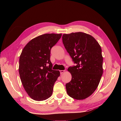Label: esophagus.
<instances>
[{"label":"esophagus","mask_w":121,"mask_h":121,"mask_svg":"<svg viewBox=\"0 0 121 121\" xmlns=\"http://www.w3.org/2000/svg\"><path fill=\"white\" fill-rule=\"evenodd\" d=\"M65 70H60V74L61 75H62V74L65 72Z\"/></svg>","instance_id":"obj_1"}]
</instances>
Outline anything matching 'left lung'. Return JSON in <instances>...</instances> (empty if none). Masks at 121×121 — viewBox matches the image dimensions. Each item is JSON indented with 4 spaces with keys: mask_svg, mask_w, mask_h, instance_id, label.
Returning <instances> with one entry per match:
<instances>
[{
    "mask_svg": "<svg viewBox=\"0 0 121 121\" xmlns=\"http://www.w3.org/2000/svg\"><path fill=\"white\" fill-rule=\"evenodd\" d=\"M62 42L75 66L68 69L72 79L66 92L77 100L87 98L96 91L103 74L101 48L97 40L83 32L64 34Z\"/></svg>",
    "mask_w": 121,
    "mask_h": 121,
    "instance_id": "left-lung-1",
    "label": "left lung"
}]
</instances>
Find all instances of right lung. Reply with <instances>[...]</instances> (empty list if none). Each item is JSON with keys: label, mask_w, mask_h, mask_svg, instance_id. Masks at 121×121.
I'll return each instance as SVG.
<instances>
[{"label": "right lung", "mask_w": 121, "mask_h": 121, "mask_svg": "<svg viewBox=\"0 0 121 121\" xmlns=\"http://www.w3.org/2000/svg\"><path fill=\"white\" fill-rule=\"evenodd\" d=\"M62 34H45L33 38L25 45L19 59V72L25 91L36 101L49 98L60 73L52 70L50 50Z\"/></svg>", "instance_id": "1"}]
</instances>
